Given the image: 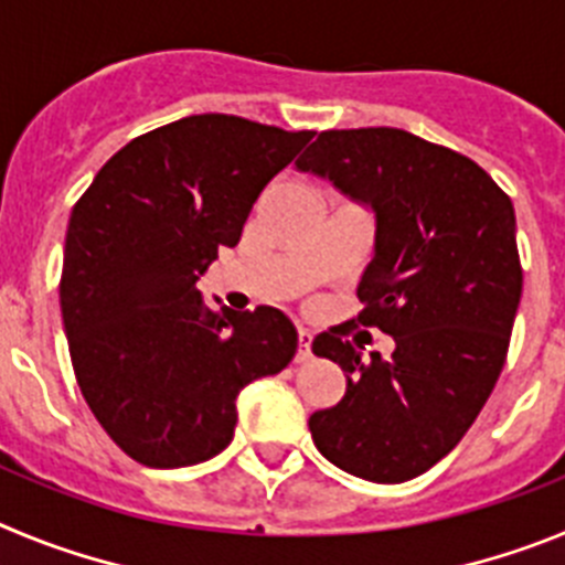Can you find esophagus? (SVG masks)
I'll list each match as a JSON object with an SVG mask.
<instances>
[{
	"instance_id": "obj_1",
	"label": "esophagus",
	"mask_w": 565,
	"mask_h": 565,
	"mask_svg": "<svg viewBox=\"0 0 565 565\" xmlns=\"http://www.w3.org/2000/svg\"><path fill=\"white\" fill-rule=\"evenodd\" d=\"M297 362H306V359H311V342H313V337L308 331H302V328H299V333H297Z\"/></svg>"
}]
</instances>
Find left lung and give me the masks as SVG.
<instances>
[{
	"instance_id": "8db88e82",
	"label": "left lung",
	"mask_w": 565,
	"mask_h": 565,
	"mask_svg": "<svg viewBox=\"0 0 565 565\" xmlns=\"http://www.w3.org/2000/svg\"><path fill=\"white\" fill-rule=\"evenodd\" d=\"M297 167L376 212L362 311L313 339L348 382L308 418L313 444L364 481H411L461 441L503 371L523 288L515 209L472 158L393 127L326 129ZM356 324L397 351L362 360Z\"/></svg>"
}]
</instances>
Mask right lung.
<instances>
[{
    "label": "right lung",
    "mask_w": 565,
    "mask_h": 565,
    "mask_svg": "<svg viewBox=\"0 0 565 565\" xmlns=\"http://www.w3.org/2000/svg\"><path fill=\"white\" fill-rule=\"evenodd\" d=\"M313 138L206 113L143 132L73 206L64 333L82 396L132 461L174 469L226 450L237 393L297 353L282 311H212L198 277L237 246L259 192Z\"/></svg>",
    "instance_id": "add662e5"
}]
</instances>
